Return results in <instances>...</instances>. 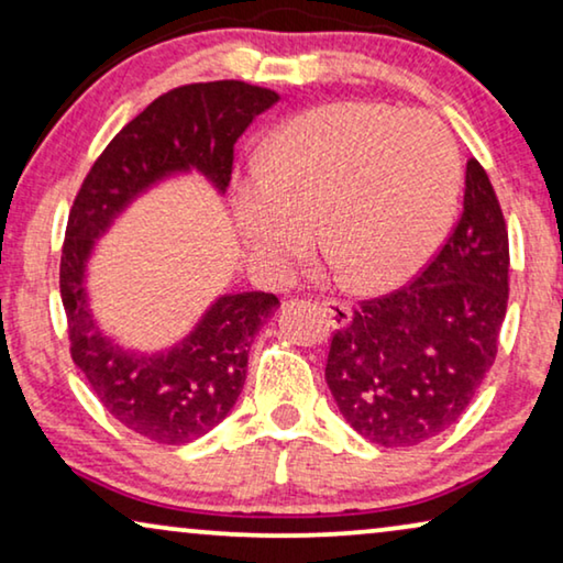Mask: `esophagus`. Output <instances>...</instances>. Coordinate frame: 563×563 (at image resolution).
Returning <instances> with one entry per match:
<instances>
[{
    "instance_id": "obj_1",
    "label": "esophagus",
    "mask_w": 563,
    "mask_h": 563,
    "mask_svg": "<svg viewBox=\"0 0 563 563\" xmlns=\"http://www.w3.org/2000/svg\"><path fill=\"white\" fill-rule=\"evenodd\" d=\"M320 307H322V314L328 318L330 328H345L353 318L351 307L345 302H338V299H322Z\"/></svg>"
}]
</instances>
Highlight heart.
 <instances>
[{"label": "heart", "instance_id": "1", "mask_svg": "<svg viewBox=\"0 0 563 563\" xmlns=\"http://www.w3.org/2000/svg\"><path fill=\"white\" fill-rule=\"evenodd\" d=\"M459 189V151L441 122L379 102H333L268 137L261 174L235 181L233 212L268 274L295 272L322 225L349 284L387 291L433 256Z\"/></svg>", "mask_w": 563, "mask_h": 563}]
</instances>
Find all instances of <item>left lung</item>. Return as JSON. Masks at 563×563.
<instances>
[{
    "label": "left lung",
    "instance_id": "left-lung-1",
    "mask_svg": "<svg viewBox=\"0 0 563 563\" xmlns=\"http://www.w3.org/2000/svg\"><path fill=\"white\" fill-rule=\"evenodd\" d=\"M510 245L482 164H466L464 212L407 287L364 299L330 341L325 382L345 422L387 449L449 430L497 356Z\"/></svg>",
    "mask_w": 563,
    "mask_h": 563
}]
</instances>
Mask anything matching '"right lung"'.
Masks as SVG:
<instances>
[{"label":"right lung","mask_w":563,"mask_h":563,"mask_svg":"<svg viewBox=\"0 0 563 563\" xmlns=\"http://www.w3.org/2000/svg\"><path fill=\"white\" fill-rule=\"evenodd\" d=\"M276 102V91L235 79L166 91L112 137L68 212L60 299L71 358L104 410L148 441L184 445L225 420L241 397L253 338L279 299L266 291L225 295L174 349L133 353L104 338L89 310V253L112 220L166 176L197 168L225 191L235 141Z\"/></svg>","instance_id":"add662e5"}]
</instances>
